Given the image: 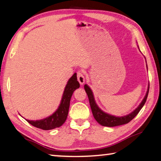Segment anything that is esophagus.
I'll list each match as a JSON object with an SVG mask.
<instances>
[{
    "label": "esophagus",
    "instance_id": "34e87169",
    "mask_svg": "<svg viewBox=\"0 0 161 161\" xmlns=\"http://www.w3.org/2000/svg\"><path fill=\"white\" fill-rule=\"evenodd\" d=\"M77 77H78V82L80 83V85H83V84L85 83V77H84V75L83 74V73L80 72V71H79L78 73Z\"/></svg>",
    "mask_w": 161,
    "mask_h": 161
}]
</instances>
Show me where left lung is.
Here are the masks:
<instances>
[{"label": "left lung", "instance_id": "8db88e82", "mask_svg": "<svg viewBox=\"0 0 161 161\" xmlns=\"http://www.w3.org/2000/svg\"><path fill=\"white\" fill-rule=\"evenodd\" d=\"M84 88H85L86 93L88 95L92 113H93V117L95 119H96V120L99 123V124H101L103 126L114 127V126L126 124V123L130 122L131 120H133V118L136 116L137 114H138L139 111L141 110L142 108L143 107L145 103L146 102L147 94H148V92H149V84H148V87H147V90L146 96H145L144 98L143 99V101H141L140 105H139L133 112H131L128 115H124V116H115V115H110L108 113L103 111V110L98 106V105H97V103H96L93 91H92L90 87L87 85V84H85V86H84Z\"/></svg>", "mask_w": 161, "mask_h": 161}]
</instances>
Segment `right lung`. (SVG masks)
Segmentation results:
<instances>
[{
    "label": "right lung",
    "mask_w": 161,
    "mask_h": 161,
    "mask_svg": "<svg viewBox=\"0 0 161 161\" xmlns=\"http://www.w3.org/2000/svg\"><path fill=\"white\" fill-rule=\"evenodd\" d=\"M79 87H80V84L77 80V75L75 73L72 75V77L68 80L66 86L65 87L60 103L56 111L50 116L41 120H25L30 124L38 128L43 129V130H48L59 128L66 120L68 110H69L71 96H72L73 92L78 88Z\"/></svg>",
    "instance_id": "1"
}]
</instances>
